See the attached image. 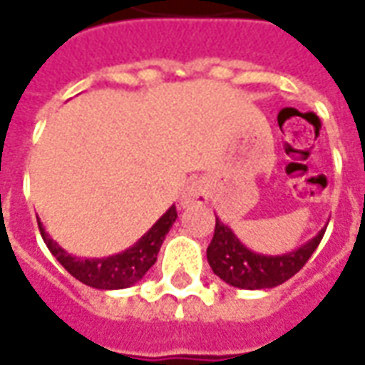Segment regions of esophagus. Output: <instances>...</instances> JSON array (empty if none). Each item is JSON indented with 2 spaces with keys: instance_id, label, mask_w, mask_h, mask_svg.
Returning a JSON list of instances; mask_svg holds the SVG:
<instances>
[{
  "instance_id": "1",
  "label": "esophagus",
  "mask_w": 365,
  "mask_h": 365,
  "mask_svg": "<svg viewBox=\"0 0 365 365\" xmlns=\"http://www.w3.org/2000/svg\"><path fill=\"white\" fill-rule=\"evenodd\" d=\"M207 190L201 182L190 183L185 190H183L182 197H180V203L182 207H191V205H203L207 203Z\"/></svg>"
}]
</instances>
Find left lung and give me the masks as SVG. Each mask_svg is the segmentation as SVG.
<instances>
[{"mask_svg":"<svg viewBox=\"0 0 365 365\" xmlns=\"http://www.w3.org/2000/svg\"><path fill=\"white\" fill-rule=\"evenodd\" d=\"M327 226L315 236L282 255H265L245 247L228 224L217 218L215 236L207 247V261L210 269L226 284L242 290H265L282 284L306 265L313 251L323 240Z\"/></svg>","mask_w":365,"mask_h":365,"instance_id":"obj_1","label":"left lung"}]
</instances>
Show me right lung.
Returning a JSON list of instances; mask_svg holds the SVG:
<instances>
[{
  "label": "right lung",
  "mask_w": 365,
  "mask_h": 365,
  "mask_svg": "<svg viewBox=\"0 0 365 365\" xmlns=\"http://www.w3.org/2000/svg\"><path fill=\"white\" fill-rule=\"evenodd\" d=\"M178 212L175 205H172L158 220H156L147 234H143L131 247L120 251L115 255L108 257H75L67 253L58 242H53L50 234L44 230V226L38 218V228L44 244L53 257L58 259L71 277L83 282V284L96 288V290H121L137 284L147 274V271L156 263V255L160 251L164 237L175 222Z\"/></svg>",
  "instance_id": "right-lung-1"
}]
</instances>
